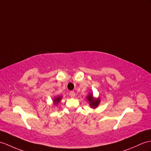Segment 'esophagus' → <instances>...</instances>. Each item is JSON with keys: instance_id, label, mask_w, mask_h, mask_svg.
Instances as JSON below:
<instances>
[{"instance_id": "esophagus-1", "label": "esophagus", "mask_w": 151, "mask_h": 151, "mask_svg": "<svg viewBox=\"0 0 151 151\" xmlns=\"http://www.w3.org/2000/svg\"><path fill=\"white\" fill-rule=\"evenodd\" d=\"M69 95H70V96H71V98H74L75 96V92L71 91V92L69 93Z\"/></svg>"}]
</instances>
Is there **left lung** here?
I'll list each match as a JSON object with an SVG mask.
<instances>
[{"label": "left lung", "mask_w": 151, "mask_h": 151, "mask_svg": "<svg viewBox=\"0 0 151 151\" xmlns=\"http://www.w3.org/2000/svg\"><path fill=\"white\" fill-rule=\"evenodd\" d=\"M86 99L87 102L89 103V106L92 109H96L99 106L100 103V98H95L94 97L92 93H89L87 96H86Z\"/></svg>", "instance_id": "1"}]
</instances>
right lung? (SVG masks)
<instances>
[{
    "instance_id": "1",
    "label": "right lung",
    "mask_w": 151,
    "mask_h": 151,
    "mask_svg": "<svg viewBox=\"0 0 151 151\" xmlns=\"http://www.w3.org/2000/svg\"><path fill=\"white\" fill-rule=\"evenodd\" d=\"M62 99V96H56L55 97L53 98L52 99V104H53L54 106H58V104L60 103V101H61Z\"/></svg>"
}]
</instances>
